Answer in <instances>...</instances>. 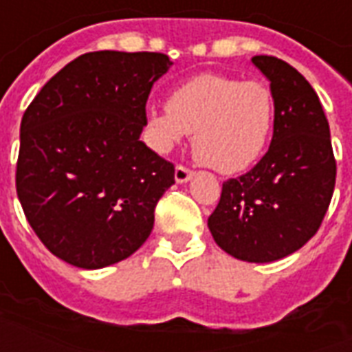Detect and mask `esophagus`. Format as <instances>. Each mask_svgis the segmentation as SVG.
I'll use <instances>...</instances> for the list:
<instances>
[{
    "label": "esophagus",
    "instance_id": "obj_1",
    "mask_svg": "<svg viewBox=\"0 0 352 352\" xmlns=\"http://www.w3.org/2000/svg\"><path fill=\"white\" fill-rule=\"evenodd\" d=\"M193 178V170H189L186 166L178 165L176 166V170H174V179L178 182V184H186L189 179Z\"/></svg>",
    "mask_w": 352,
    "mask_h": 352
}]
</instances>
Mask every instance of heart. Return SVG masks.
<instances>
[{
  "label": "heart",
  "mask_w": 352,
  "mask_h": 352,
  "mask_svg": "<svg viewBox=\"0 0 352 352\" xmlns=\"http://www.w3.org/2000/svg\"><path fill=\"white\" fill-rule=\"evenodd\" d=\"M276 104L270 88L217 73L197 74L168 94L166 110L151 109L148 127L159 150H170L186 133L202 165L232 174L248 168L270 138Z\"/></svg>",
  "instance_id": "1"
}]
</instances>
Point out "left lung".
<instances>
[{"label":"left lung","mask_w":352,"mask_h":352,"mask_svg":"<svg viewBox=\"0 0 352 352\" xmlns=\"http://www.w3.org/2000/svg\"><path fill=\"white\" fill-rule=\"evenodd\" d=\"M251 61L270 80L276 104L272 144L250 173L223 184L208 229L234 258L274 263L319 230L334 193L336 159L311 84L274 56Z\"/></svg>","instance_id":"8db88e82"}]
</instances>
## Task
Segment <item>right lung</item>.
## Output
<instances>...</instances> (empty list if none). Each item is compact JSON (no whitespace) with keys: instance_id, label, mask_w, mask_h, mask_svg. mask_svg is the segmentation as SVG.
<instances>
[{"instance_id":"right-lung-1","label":"right lung","mask_w":352,"mask_h":352,"mask_svg":"<svg viewBox=\"0 0 352 352\" xmlns=\"http://www.w3.org/2000/svg\"><path fill=\"white\" fill-rule=\"evenodd\" d=\"M157 52L82 54L35 95L20 123L16 193L46 250L97 270L131 257L153 229L174 165L140 140Z\"/></svg>"}]
</instances>
